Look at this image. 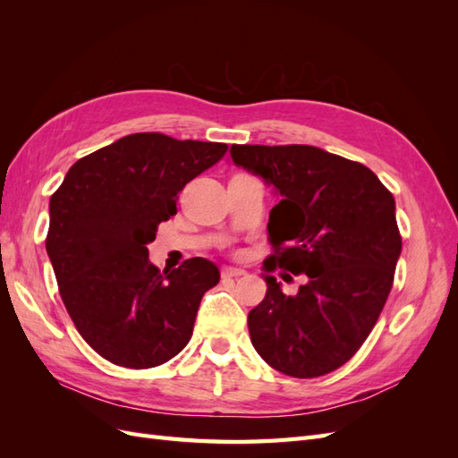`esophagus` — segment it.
<instances>
[{"instance_id": "obj_1", "label": "esophagus", "mask_w": 458, "mask_h": 458, "mask_svg": "<svg viewBox=\"0 0 458 458\" xmlns=\"http://www.w3.org/2000/svg\"><path fill=\"white\" fill-rule=\"evenodd\" d=\"M246 275L244 269H239V267H224L221 269V279H237V276H242Z\"/></svg>"}]
</instances>
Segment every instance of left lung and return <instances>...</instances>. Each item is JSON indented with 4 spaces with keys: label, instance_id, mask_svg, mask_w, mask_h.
<instances>
[{
    "label": "left lung",
    "instance_id": "obj_1",
    "mask_svg": "<svg viewBox=\"0 0 458 458\" xmlns=\"http://www.w3.org/2000/svg\"><path fill=\"white\" fill-rule=\"evenodd\" d=\"M231 157L283 197L263 271L306 275L293 296L263 276L266 298L248 313L252 345L286 377H323L359 352L390 296L401 254L394 195L361 162L310 145H233Z\"/></svg>",
    "mask_w": 458,
    "mask_h": 458
}]
</instances>
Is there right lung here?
Listing matches in <instances>:
<instances>
[{"label":"right lung","mask_w":458,"mask_h":458,"mask_svg":"<svg viewBox=\"0 0 458 458\" xmlns=\"http://www.w3.org/2000/svg\"><path fill=\"white\" fill-rule=\"evenodd\" d=\"M227 148L131 133L80 158L51 195L46 248L59 294L80 336L106 361L158 367L191 340L219 271L191 258L162 273L148 261L147 244L175 216L183 187Z\"/></svg>","instance_id":"obj_1"}]
</instances>
